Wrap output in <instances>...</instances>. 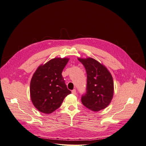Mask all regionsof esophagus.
I'll use <instances>...</instances> for the list:
<instances>
[{
    "instance_id": "1",
    "label": "esophagus",
    "mask_w": 146,
    "mask_h": 146,
    "mask_svg": "<svg viewBox=\"0 0 146 146\" xmlns=\"http://www.w3.org/2000/svg\"><path fill=\"white\" fill-rule=\"evenodd\" d=\"M72 93L73 94H74V95H76V93H77L76 90H73L72 91Z\"/></svg>"
}]
</instances>
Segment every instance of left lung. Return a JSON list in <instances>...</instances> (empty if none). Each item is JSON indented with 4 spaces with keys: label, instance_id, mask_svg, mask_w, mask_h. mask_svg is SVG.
I'll return each instance as SVG.
<instances>
[{
    "label": "left lung",
    "instance_id": "obj_1",
    "mask_svg": "<svg viewBox=\"0 0 146 146\" xmlns=\"http://www.w3.org/2000/svg\"><path fill=\"white\" fill-rule=\"evenodd\" d=\"M87 75L86 92L82 96L84 106L93 111L105 108L110 104L114 92L111 74L104 65L92 58H78Z\"/></svg>",
    "mask_w": 146,
    "mask_h": 146
}]
</instances>
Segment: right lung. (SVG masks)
I'll return each mask as SVG.
<instances>
[{"label": "right lung", "mask_w": 146, "mask_h": 146, "mask_svg": "<svg viewBox=\"0 0 146 146\" xmlns=\"http://www.w3.org/2000/svg\"><path fill=\"white\" fill-rule=\"evenodd\" d=\"M68 58H55L39 66L30 82L31 100L38 111L49 114L58 109L71 91L62 76Z\"/></svg>", "instance_id": "right-lung-1"}]
</instances>
